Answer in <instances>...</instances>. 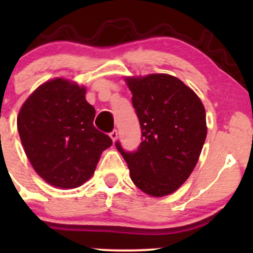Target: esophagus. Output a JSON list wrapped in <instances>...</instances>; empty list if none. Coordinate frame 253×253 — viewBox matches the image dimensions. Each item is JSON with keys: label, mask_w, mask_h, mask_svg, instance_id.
I'll use <instances>...</instances> for the list:
<instances>
[{"label": "esophagus", "mask_w": 253, "mask_h": 253, "mask_svg": "<svg viewBox=\"0 0 253 253\" xmlns=\"http://www.w3.org/2000/svg\"><path fill=\"white\" fill-rule=\"evenodd\" d=\"M109 136H110V138H112L113 141L117 140V139H118V130L117 129H113L112 132L109 133Z\"/></svg>", "instance_id": "obj_1"}]
</instances>
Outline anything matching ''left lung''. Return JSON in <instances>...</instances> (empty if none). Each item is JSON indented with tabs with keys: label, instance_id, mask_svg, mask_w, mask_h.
<instances>
[{
	"label": "left lung",
	"instance_id": "left-lung-1",
	"mask_svg": "<svg viewBox=\"0 0 253 253\" xmlns=\"http://www.w3.org/2000/svg\"><path fill=\"white\" fill-rule=\"evenodd\" d=\"M132 103L141 127V143L126 152L115 146L130 178L145 194L161 197L178 189L199 161L207 136L206 110L199 96L167 74L127 77Z\"/></svg>",
	"mask_w": 253,
	"mask_h": 253
}]
</instances>
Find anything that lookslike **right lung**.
<instances>
[{"label": "right lung", "instance_id": "right-lung-1", "mask_svg": "<svg viewBox=\"0 0 253 253\" xmlns=\"http://www.w3.org/2000/svg\"><path fill=\"white\" fill-rule=\"evenodd\" d=\"M85 88L64 78L42 84L20 109L17 130L26 156L43 181L63 189L92 176L112 139L94 126Z\"/></svg>", "mask_w": 253, "mask_h": 253}]
</instances>
